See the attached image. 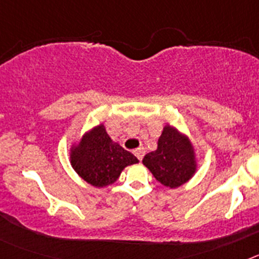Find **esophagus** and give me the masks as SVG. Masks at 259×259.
Wrapping results in <instances>:
<instances>
[{
    "label": "esophagus",
    "mask_w": 259,
    "mask_h": 259,
    "mask_svg": "<svg viewBox=\"0 0 259 259\" xmlns=\"http://www.w3.org/2000/svg\"><path fill=\"white\" fill-rule=\"evenodd\" d=\"M144 154H145V150H144V148H137V149L135 150V155H136V157L139 158L140 161L143 159Z\"/></svg>",
    "instance_id": "esophagus-1"
}]
</instances>
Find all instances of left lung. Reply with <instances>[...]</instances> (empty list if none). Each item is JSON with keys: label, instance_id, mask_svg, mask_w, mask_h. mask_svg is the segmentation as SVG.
<instances>
[{"label": "left lung", "instance_id": "1", "mask_svg": "<svg viewBox=\"0 0 259 259\" xmlns=\"http://www.w3.org/2000/svg\"><path fill=\"white\" fill-rule=\"evenodd\" d=\"M144 166L163 187L176 189L197 172V150L189 136L171 124H164L157 149L145 154Z\"/></svg>", "mask_w": 259, "mask_h": 259}]
</instances>
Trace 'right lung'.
<instances>
[{
	"mask_svg": "<svg viewBox=\"0 0 259 259\" xmlns=\"http://www.w3.org/2000/svg\"><path fill=\"white\" fill-rule=\"evenodd\" d=\"M70 163L84 182L101 189L114 184L125 167L139 163V159L114 141L100 123L71 144Z\"/></svg>",
	"mask_w": 259,
	"mask_h": 259,
	"instance_id": "add662e5",
	"label": "right lung"
}]
</instances>
